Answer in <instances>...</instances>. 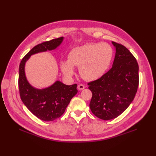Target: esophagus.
Masks as SVG:
<instances>
[{
  "label": "esophagus",
  "instance_id": "obj_1",
  "mask_svg": "<svg viewBox=\"0 0 156 156\" xmlns=\"http://www.w3.org/2000/svg\"><path fill=\"white\" fill-rule=\"evenodd\" d=\"M77 88L79 90H83V89L85 88V86L84 84H78Z\"/></svg>",
  "mask_w": 156,
  "mask_h": 156
}]
</instances>
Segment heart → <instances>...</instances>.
Segmentation results:
<instances>
[{
	"label": "heart",
	"mask_w": 156,
	"mask_h": 156,
	"mask_svg": "<svg viewBox=\"0 0 156 156\" xmlns=\"http://www.w3.org/2000/svg\"><path fill=\"white\" fill-rule=\"evenodd\" d=\"M113 50L107 43H88L73 48L68 54V61L60 63L63 74L71 78L74 74L73 66H79L81 76L93 81L103 76L111 65Z\"/></svg>",
	"instance_id": "obj_1"
}]
</instances>
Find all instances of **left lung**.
Here are the masks:
<instances>
[{"mask_svg":"<svg viewBox=\"0 0 156 156\" xmlns=\"http://www.w3.org/2000/svg\"><path fill=\"white\" fill-rule=\"evenodd\" d=\"M112 43L116 49L112 67L101 78L88 83L92 93L90 110L105 121L119 117L127 108L140 81L139 66L133 55L122 44Z\"/></svg>","mask_w":156,"mask_h":156,"instance_id":"obj_1","label":"left lung"}]
</instances>
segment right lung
<instances>
[{"instance_id": "obj_1", "label": "right lung", "mask_w": 156, "mask_h": 156, "mask_svg": "<svg viewBox=\"0 0 156 156\" xmlns=\"http://www.w3.org/2000/svg\"><path fill=\"white\" fill-rule=\"evenodd\" d=\"M62 41L63 37H61L35 45L24 56L19 65L18 84L20 97L29 110L42 121H54L64 114L71 99L77 94V84L69 86L57 81L47 88L36 89L26 79L25 64L31 55L54 49Z\"/></svg>"}]
</instances>
